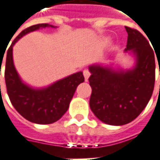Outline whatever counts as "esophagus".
Returning <instances> with one entry per match:
<instances>
[{
  "mask_svg": "<svg viewBox=\"0 0 160 160\" xmlns=\"http://www.w3.org/2000/svg\"><path fill=\"white\" fill-rule=\"evenodd\" d=\"M83 74H84V77H85V80H88V78H89V76H90V72H89V70H87V69L84 70Z\"/></svg>",
  "mask_w": 160,
  "mask_h": 160,
  "instance_id": "1",
  "label": "esophagus"
}]
</instances>
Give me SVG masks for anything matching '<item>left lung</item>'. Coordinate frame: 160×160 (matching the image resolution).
I'll use <instances>...</instances> for the list:
<instances>
[{
	"label": "left lung",
	"instance_id": "obj_1",
	"mask_svg": "<svg viewBox=\"0 0 160 160\" xmlns=\"http://www.w3.org/2000/svg\"><path fill=\"white\" fill-rule=\"evenodd\" d=\"M127 48L136 57L133 69L115 70L91 65L90 108L100 121L110 125L130 122L147 106L153 92L155 58L149 42L139 31L125 26Z\"/></svg>",
	"mask_w": 160,
	"mask_h": 160
}]
</instances>
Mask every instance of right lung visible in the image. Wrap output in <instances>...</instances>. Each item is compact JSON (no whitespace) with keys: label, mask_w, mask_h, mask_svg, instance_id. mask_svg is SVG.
Segmentation results:
<instances>
[{"label":"right lung","mask_w":160,"mask_h":160,"mask_svg":"<svg viewBox=\"0 0 160 160\" xmlns=\"http://www.w3.org/2000/svg\"><path fill=\"white\" fill-rule=\"evenodd\" d=\"M45 27L55 28L49 24H38L23 30L12 41L6 58L5 82L9 99L23 118L38 124L53 123L59 120L69 107L77 87L85 80L83 73L78 72L41 89L32 88L21 80L13 64L12 47L26 34Z\"/></svg>","instance_id":"1"}]
</instances>
